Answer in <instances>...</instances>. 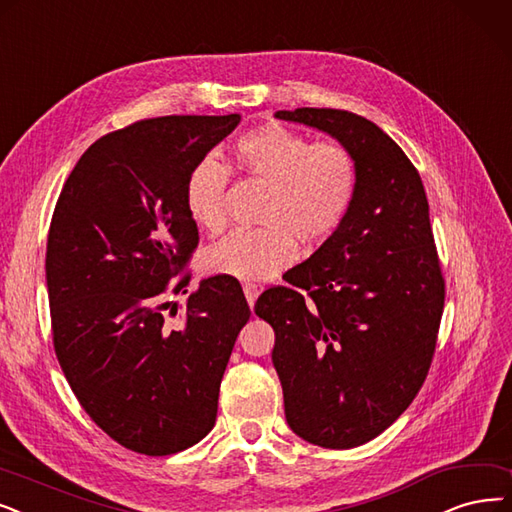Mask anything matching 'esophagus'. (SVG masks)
Segmentation results:
<instances>
[{"label": "esophagus", "instance_id": "obj_1", "mask_svg": "<svg viewBox=\"0 0 512 512\" xmlns=\"http://www.w3.org/2000/svg\"><path fill=\"white\" fill-rule=\"evenodd\" d=\"M243 294H245V300H248V304L254 309V304H256V298H258L260 290L256 288V285H252V283H245L243 285Z\"/></svg>", "mask_w": 512, "mask_h": 512}]
</instances>
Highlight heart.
<instances>
[{"label":"heart","mask_w":512,"mask_h":512,"mask_svg":"<svg viewBox=\"0 0 512 512\" xmlns=\"http://www.w3.org/2000/svg\"><path fill=\"white\" fill-rule=\"evenodd\" d=\"M239 166L269 187L258 222L235 231L206 254V269L239 281H264L296 260L298 241L319 245L349 216L357 193V163L338 142H309L281 124L260 126L235 145ZM229 170L203 157L189 174L185 201L197 227L218 233Z\"/></svg>","instance_id":"b5f03b06"}]
</instances>
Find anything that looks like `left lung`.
Listing matches in <instances>:
<instances>
[{"label":"left lung","mask_w":512,"mask_h":512,"mask_svg":"<svg viewBox=\"0 0 512 512\" xmlns=\"http://www.w3.org/2000/svg\"><path fill=\"white\" fill-rule=\"evenodd\" d=\"M330 134L357 163L342 227L254 311L275 330L285 420L304 441L349 449L386 431L435 353L445 283L414 163L374 121L338 109L277 111ZM307 296H303V292Z\"/></svg>","instance_id":"obj_1"}]
</instances>
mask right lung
Instances as JSON below:
<instances>
[{
	"mask_svg": "<svg viewBox=\"0 0 512 512\" xmlns=\"http://www.w3.org/2000/svg\"><path fill=\"white\" fill-rule=\"evenodd\" d=\"M239 121H136L98 138L56 201L46 252L54 351L88 416L138 454L170 456L212 431L222 374L250 319L227 275L199 281L180 323L163 315L166 294L189 283L174 277L199 243L189 174Z\"/></svg>",
	"mask_w": 512,
	"mask_h": 512,
	"instance_id": "right-lung-1",
	"label": "right lung"
}]
</instances>
